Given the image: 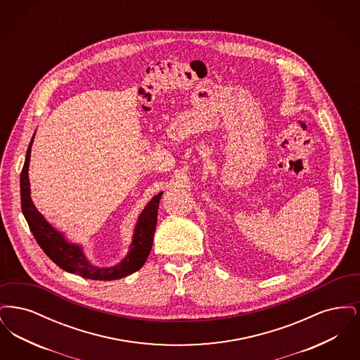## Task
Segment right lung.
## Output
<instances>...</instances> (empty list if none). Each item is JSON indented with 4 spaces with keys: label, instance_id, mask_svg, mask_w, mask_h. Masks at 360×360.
I'll use <instances>...</instances> for the list:
<instances>
[{
    "label": "right lung",
    "instance_id": "obj_1",
    "mask_svg": "<svg viewBox=\"0 0 360 360\" xmlns=\"http://www.w3.org/2000/svg\"><path fill=\"white\" fill-rule=\"evenodd\" d=\"M34 137V135L28 146L25 162L20 174L21 209L34 239L40 245V248L44 251V254L62 270L94 281L120 279L140 270L153 248L155 228L158 221V207L163 193L156 194L140 213L128 255L113 267H96L87 260L82 247L74 243H69L63 236V233L58 232L51 224L43 217V214L36 209L31 200L28 169Z\"/></svg>",
    "mask_w": 360,
    "mask_h": 360
}]
</instances>
